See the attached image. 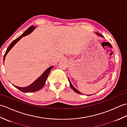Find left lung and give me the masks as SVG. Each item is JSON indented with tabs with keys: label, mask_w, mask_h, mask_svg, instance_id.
<instances>
[{
	"label": "left lung",
	"mask_w": 127,
	"mask_h": 127,
	"mask_svg": "<svg viewBox=\"0 0 127 127\" xmlns=\"http://www.w3.org/2000/svg\"><path fill=\"white\" fill-rule=\"evenodd\" d=\"M96 34H97V35H99V36H101V37H103V36L102 35H101L100 34H99V33H96ZM68 80H69V83H70V86L71 87V88H72V90H73L74 92H75L76 93H79V94H81V93L80 92H79V91H78L77 89H76L73 86H72V85L71 84V82H70V80H69V79L68 78Z\"/></svg>",
	"instance_id": "1"
}]
</instances>
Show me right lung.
I'll return each mask as SVG.
<instances>
[{
    "mask_svg": "<svg viewBox=\"0 0 127 127\" xmlns=\"http://www.w3.org/2000/svg\"><path fill=\"white\" fill-rule=\"evenodd\" d=\"M35 28V27H34L33 26H31L30 27L27 29V30L25 32H24V33L22 35H21V36L17 37V38L15 40H13V41L11 42V44L9 46V47H8L7 48L6 52H5V55L4 56L3 62H4V61H5V57H6L7 53L9 52V51L11 49L13 46H14L16 44V43H17L19 41V40L22 38V37L25 36L30 33H31L34 30ZM53 66H51L49 67V68H48L46 70L44 73H43L41 75V76H40L38 78V79H37L33 83H32L31 85L27 86V87H18V86H15V85H13V86H14L16 88L18 89L19 90L21 91V92H24V93L34 92L38 91L40 90H41V89L44 86V85L45 84V82H46V81L48 75H49L51 69L53 68Z\"/></svg>",
    "mask_w": 127,
    "mask_h": 127,
    "instance_id": "add662e5",
    "label": "right lung"
}]
</instances>
